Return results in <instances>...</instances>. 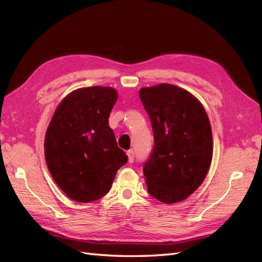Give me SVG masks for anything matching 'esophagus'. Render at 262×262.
Segmentation results:
<instances>
[{"mask_svg": "<svg viewBox=\"0 0 262 262\" xmlns=\"http://www.w3.org/2000/svg\"><path fill=\"white\" fill-rule=\"evenodd\" d=\"M127 157H128V162L133 163L134 162V152L129 149V151H127Z\"/></svg>", "mask_w": 262, "mask_h": 262, "instance_id": "1", "label": "esophagus"}]
</instances>
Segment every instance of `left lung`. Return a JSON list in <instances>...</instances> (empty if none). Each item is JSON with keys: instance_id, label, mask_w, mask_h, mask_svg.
I'll return each mask as SVG.
<instances>
[{"instance_id": "1", "label": "left lung", "mask_w": 262, "mask_h": 262, "mask_svg": "<svg viewBox=\"0 0 262 262\" xmlns=\"http://www.w3.org/2000/svg\"><path fill=\"white\" fill-rule=\"evenodd\" d=\"M151 119L154 147L144 163L147 191L179 203L202 185L213 158V135L204 107L190 92L162 83L140 90Z\"/></svg>"}]
</instances>
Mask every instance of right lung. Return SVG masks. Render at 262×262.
<instances>
[{
  "label": "right lung",
  "mask_w": 262,
  "mask_h": 262,
  "mask_svg": "<svg viewBox=\"0 0 262 262\" xmlns=\"http://www.w3.org/2000/svg\"><path fill=\"white\" fill-rule=\"evenodd\" d=\"M118 94L113 88H82L55 110L45 136V159L54 181L79 203L107 193L128 157L117 145L109 116Z\"/></svg>",
  "instance_id": "add662e5"
}]
</instances>
